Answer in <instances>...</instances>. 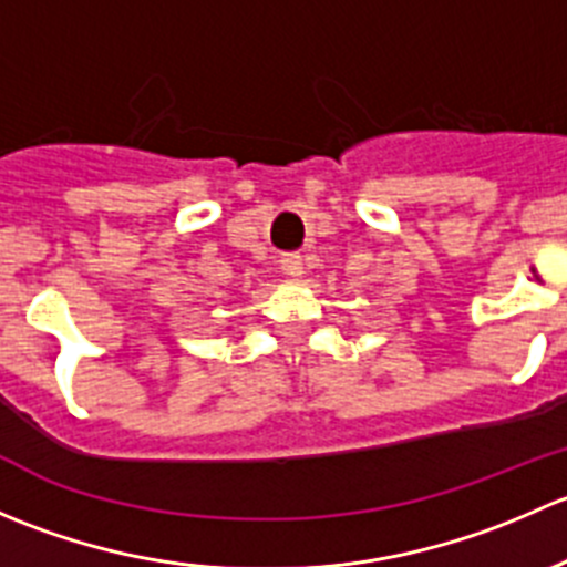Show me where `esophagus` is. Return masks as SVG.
<instances>
[{
	"label": "esophagus",
	"instance_id": "34e87169",
	"mask_svg": "<svg viewBox=\"0 0 567 567\" xmlns=\"http://www.w3.org/2000/svg\"><path fill=\"white\" fill-rule=\"evenodd\" d=\"M279 266H282V271L288 274V277H301V274H305V260H301V255H285L282 260H279Z\"/></svg>",
	"mask_w": 567,
	"mask_h": 567
}]
</instances>
